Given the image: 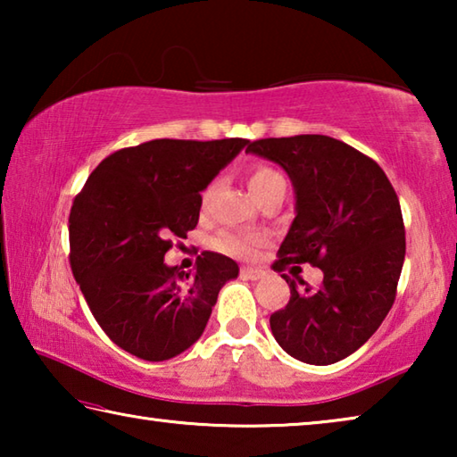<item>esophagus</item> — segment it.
<instances>
[{"mask_svg":"<svg viewBox=\"0 0 457 457\" xmlns=\"http://www.w3.org/2000/svg\"><path fill=\"white\" fill-rule=\"evenodd\" d=\"M239 274H242L244 278H247V280H260V278L264 276V270H258V268H242V270H239Z\"/></svg>","mask_w":457,"mask_h":457,"instance_id":"1","label":"esophagus"}]
</instances>
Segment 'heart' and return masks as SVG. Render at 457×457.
Instances as JSON below:
<instances>
[{"mask_svg": "<svg viewBox=\"0 0 457 457\" xmlns=\"http://www.w3.org/2000/svg\"><path fill=\"white\" fill-rule=\"evenodd\" d=\"M247 185H250L252 193L260 201L262 197L266 195V193H270L272 189L286 187V181H284V177L276 171V169L268 167V165H256L250 171V175H247ZM210 195H212V187H207L204 191V205L207 204ZM262 242H264V239H262L256 234L221 231L220 236L213 237V247H215V250L223 252V253H228V256L247 260L258 252V247L262 245Z\"/></svg>", "mask_w": 457, "mask_h": 457, "instance_id": "obj_1", "label": "heart"}]
</instances>
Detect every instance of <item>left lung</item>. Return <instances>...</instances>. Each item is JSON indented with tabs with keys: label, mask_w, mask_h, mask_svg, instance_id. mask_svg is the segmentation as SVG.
<instances>
[{
	"label": "left lung",
	"mask_w": 457,
	"mask_h": 457,
	"mask_svg": "<svg viewBox=\"0 0 457 457\" xmlns=\"http://www.w3.org/2000/svg\"><path fill=\"white\" fill-rule=\"evenodd\" d=\"M247 151L280 165L296 193L272 268L311 264L324 274L319 288L282 274L290 300L270 328L290 357L332 365L365 345L395 303L405 260L399 197L373 159L332 137L260 138Z\"/></svg>",
	"instance_id": "1"
}]
</instances>
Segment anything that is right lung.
I'll use <instances>...</instances> for the list:
<instances>
[{
    "instance_id": "obj_1",
    "label": "right lung",
    "mask_w": 457,
    "mask_h": 457,
    "mask_svg": "<svg viewBox=\"0 0 457 457\" xmlns=\"http://www.w3.org/2000/svg\"><path fill=\"white\" fill-rule=\"evenodd\" d=\"M247 138H154L108 154L74 197L71 268L92 316L122 351L167 361L204 335L221 286L239 268L204 252L195 272L167 266L171 237L197 226L201 191Z\"/></svg>"
}]
</instances>
